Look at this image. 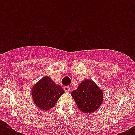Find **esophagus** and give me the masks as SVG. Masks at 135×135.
Here are the masks:
<instances>
[{
  "label": "esophagus",
  "mask_w": 135,
  "mask_h": 135,
  "mask_svg": "<svg viewBox=\"0 0 135 135\" xmlns=\"http://www.w3.org/2000/svg\"><path fill=\"white\" fill-rule=\"evenodd\" d=\"M64 90L65 92H69L70 91V88L69 86H65V87H64Z\"/></svg>",
  "instance_id": "esophagus-1"
}]
</instances>
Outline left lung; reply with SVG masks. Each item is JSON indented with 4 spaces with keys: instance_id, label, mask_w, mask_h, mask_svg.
Listing matches in <instances>:
<instances>
[{
    "instance_id": "left-lung-1",
    "label": "left lung",
    "mask_w": 135,
    "mask_h": 135,
    "mask_svg": "<svg viewBox=\"0 0 135 135\" xmlns=\"http://www.w3.org/2000/svg\"><path fill=\"white\" fill-rule=\"evenodd\" d=\"M71 96L78 109L85 113H91L99 109L104 99L102 90L90 79L80 83L78 88L72 91Z\"/></svg>"
}]
</instances>
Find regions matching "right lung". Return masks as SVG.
Segmentation results:
<instances>
[{"label":"right lung","mask_w":135,"mask_h":135,"mask_svg":"<svg viewBox=\"0 0 135 135\" xmlns=\"http://www.w3.org/2000/svg\"><path fill=\"white\" fill-rule=\"evenodd\" d=\"M64 93V90L62 88L55 84L49 76H44L31 89L33 102L44 111L52 109Z\"/></svg>","instance_id":"obj_1"}]
</instances>
